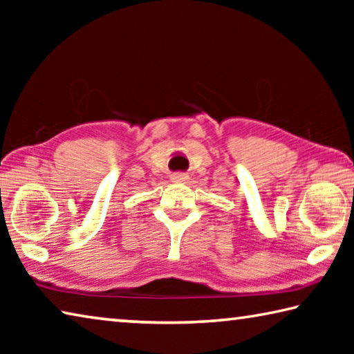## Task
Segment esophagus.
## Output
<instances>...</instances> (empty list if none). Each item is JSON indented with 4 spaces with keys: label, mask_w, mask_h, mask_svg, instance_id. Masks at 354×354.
Returning a JSON list of instances; mask_svg holds the SVG:
<instances>
[{
    "label": "esophagus",
    "mask_w": 354,
    "mask_h": 354,
    "mask_svg": "<svg viewBox=\"0 0 354 354\" xmlns=\"http://www.w3.org/2000/svg\"><path fill=\"white\" fill-rule=\"evenodd\" d=\"M189 179V176L185 173H173L171 175V183H185Z\"/></svg>",
    "instance_id": "obj_1"
}]
</instances>
